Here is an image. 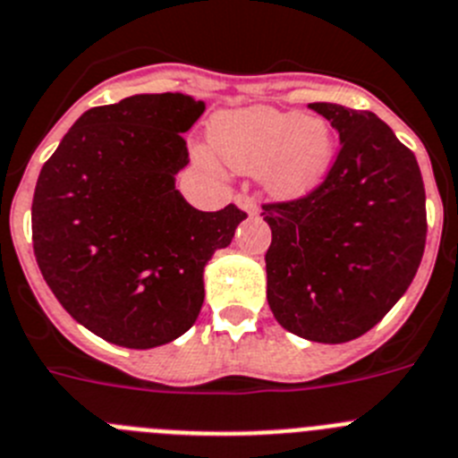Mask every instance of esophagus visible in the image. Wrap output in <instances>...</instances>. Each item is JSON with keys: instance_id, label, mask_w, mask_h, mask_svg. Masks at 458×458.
Returning <instances> with one entry per match:
<instances>
[{"instance_id": "obj_1", "label": "esophagus", "mask_w": 458, "mask_h": 458, "mask_svg": "<svg viewBox=\"0 0 458 458\" xmlns=\"http://www.w3.org/2000/svg\"><path fill=\"white\" fill-rule=\"evenodd\" d=\"M234 203H237L239 209H244L246 214H250V216H253V214H258V203H255L250 196H244V193H242V196H237V199H234Z\"/></svg>"}]
</instances>
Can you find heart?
Here are the masks:
<instances>
[{"label": "heart", "mask_w": 458, "mask_h": 458, "mask_svg": "<svg viewBox=\"0 0 458 458\" xmlns=\"http://www.w3.org/2000/svg\"><path fill=\"white\" fill-rule=\"evenodd\" d=\"M212 155L237 173H259L274 199L315 191L335 164V134L319 116L253 105L221 111L208 130Z\"/></svg>", "instance_id": "heart-1"}]
</instances>
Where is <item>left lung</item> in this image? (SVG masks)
I'll return each instance as SVG.
<instances>
[{"label": "left lung", "instance_id": "1", "mask_svg": "<svg viewBox=\"0 0 458 458\" xmlns=\"http://www.w3.org/2000/svg\"><path fill=\"white\" fill-rule=\"evenodd\" d=\"M340 137L306 199L262 205L267 301L285 331L340 344L377 327L409 290L427 239L418 159L372 111L312 102Z\"/></svg>", "mask_w": 458, "mask_h": 458}]
</instances>
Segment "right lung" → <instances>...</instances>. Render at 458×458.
<instances>
[{
	"mask_svg": "<svg viewBox=\"0 0 458 458\" xmlns=\"http://www.w3.org/2000/svg\"><path fill=\"white\" fill-rule=\"evenodd\" d=\"M205 102L143 93L93 106L40 168L34 253L70 317L102 340L152 349L193 327L203 271L246 214L200 212L175 189L189 164L182 134Z\"/></svg>",
	"mask_w": 458,
	"mask_h": 458,
	"instance_id": "obj_1",
	"label": "right lung"
}]
</instances>
